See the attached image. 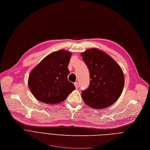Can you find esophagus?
I'll use <instances>...</instances> for the list:
<instances>
[{"instance_id":"34e87169","label":"esophagus","mask_w":150,"mask_h":150,"mask_svg":"<svg viewBox=\"0 0 150 150\" xmlns=\"http://www.w3.org/2000/svg\"><path fill=\"white\" fill-rule=\"evenodd\" d=\"M74 84V86H75V87H76V88H78V87H79V84H78V83H77V82H75Z\"/></svg>"}]
</instances>
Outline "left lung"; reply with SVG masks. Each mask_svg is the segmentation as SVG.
I'll return each mask as SVG.
<instances>
[{
	"label": "left lung",
	"mask_w": 150,
	"mask_h": 150,
	"mask_svg": "<svg viewBox=\"0 0 150 150\" xmlns=\"http://www.w3.org/2000/svg\"><path fill=\"white\" fill-rule=\"evenodd\" d=\"M90 73L88 87L82 91L84 103L95 109L106 108L121 96L124 86L121 68L105 52L91 48L81 53Z\"/></svg>",
	"instance_id": "obj_1"
}]
</instances>
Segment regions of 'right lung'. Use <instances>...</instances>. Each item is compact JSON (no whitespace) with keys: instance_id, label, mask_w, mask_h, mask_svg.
Returning a JSON list of instances; mask_svg holds the SVG:
<instances>
[{"instance_id":"add662e5","label":"right lung","mask_w":150,"mask_h":150,"mask_svg":"<svg viewBox=\"0 0 150 150\" xmlns=\"http://www.w3.org/2000/svg\"><path fill=\"white\" fill-rule=\"evenodd\" d=\"M71 53L65 50L53 52L44 58L30 73L28 86L34 96L45 103L64 101L76 88L68 80Z\"/></svg>"}]
</instances>
